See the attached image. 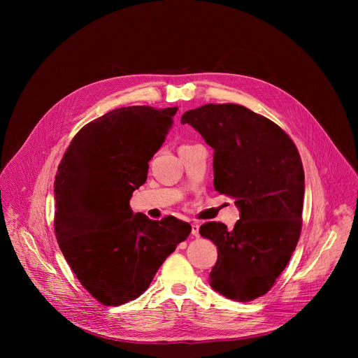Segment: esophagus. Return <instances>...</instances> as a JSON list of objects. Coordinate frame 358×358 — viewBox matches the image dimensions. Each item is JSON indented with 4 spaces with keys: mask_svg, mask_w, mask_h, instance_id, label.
Instances as JSON below:
<instances>
[{
    "mask_svg": "<svg viewBox=\"0 0 358 358\" xmlns=\"http://www.w3.org/2000/svg\"><path fill=\"white\" fill-rule=\"evenodd\" d=\"M191 234H192V236H199V225L198 224H191Z\"/></svg>",
    "mask_w": 358,
    "mask_h": 358,
    "instance_id": "esophagus-1",
    "label": "esophagus"
}]
</instances>
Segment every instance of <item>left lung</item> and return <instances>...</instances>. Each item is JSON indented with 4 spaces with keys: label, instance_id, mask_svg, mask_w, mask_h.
I'll return each instance as SVG.
<instances>
[{
    "label": "left lung",
    "instance_id": "1",
    "mask_svg": "<svg viewBox=\"0 0 358 358\" xmlns=\"http://www.w3.org/2000/svg\"><path fill=\"white\" fill-rule=\"evenodd\" d=\"M214 148V187L235 198L234 229L206 222L218 249L211 287L250 301L268 293L286 268L301 232L304 171L292 138L276 123L234 103L203 105L182 115Z\"/></svg>",
    "mask_w": 358,
    "mask_h": 358
}]
</instances>
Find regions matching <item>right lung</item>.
I'll return each instance as SVG.
<instances>
[{
  "mask_svg": "<svg viewBox=\"0 0 358 358\" xmlns=\"http://www.w3.org/2000/svg\"><path fill=\"white\" fill-rule=\"evenodd\" d=\"M177 108L129 106L85 124L55 176L57 241L82 286L101 304L119 306L147 290L191 225L133 214L130 198L147 180Z\"/></svg>",
  "mask_w": 358,
  "mask_h": 358,
  "instance_id": "obj_1",
  "label": "right lung"
}]
</instances>
